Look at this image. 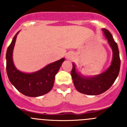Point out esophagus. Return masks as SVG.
<instances>
[{
    "instance_id": "34e87169",
    "label": "esophagus",
    "mask_w": 127,
    "mask_h": 127,
    "mask_svg": "<svg viewBox=\"0 0 127 127\" xmlns=\"http://www.w3.org/2000/svg\"><path fill=\"white\" fill-rule=\"evenodd\" d=\"M67 58H70V56H69V55H68V56H67Z\"/></svg>"
}]
</instances>
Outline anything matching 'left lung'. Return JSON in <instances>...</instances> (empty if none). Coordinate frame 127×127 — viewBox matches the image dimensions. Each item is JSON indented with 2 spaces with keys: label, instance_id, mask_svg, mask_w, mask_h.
<instances>
[{
  "label": "left lung",
  "instance_id": "8db88e82",
  "mask_svg": "<svg viewBox=\"0 0 127 127\" xmlns=\"http://www.w3.org/2000/svg\"><path fill=\"white\" fill-rule=\"evenodd\" d=\"M108 43L113 50V60L107 70L97 76L86 77L77 72L74 64L71 70L74 85L79 92L89 95H100L107 91L113 85L119 74L120 69V58L117 44L108 30L102 29Z\"/></svg>",
  "mask_w": 127,
  "mask_h": 127
}]
</instances>
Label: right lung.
Returning a JSON list of instances; mask_svg holds the SVG:
<instances>
[{
	"label": "right lung",
	"instance_id": "add662e5",
	"mask_svg": "<svg viewBox=\"0 0 127 127\" xmlns=\"http://www.w3.org/2000/svg\"><path fill=\"white\" fill-rule=\"evenodd\" d=\"M18 32L14 35L7 50L6 71L9 79L20 92L26 96L36 97L46 94L52 89L55 75L65 60L64 58L50 64L33 73L20 71L16 68L13 61V51Z\"/></svg>",
	"mask_w": 127,
	"mask_h": 127
}]
</instances>
